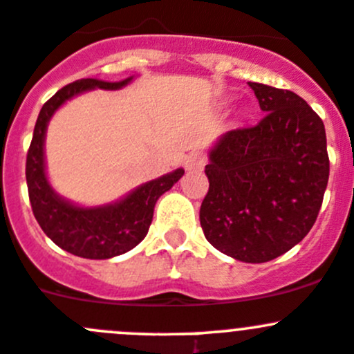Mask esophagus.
Listing matches in <instances>:
<instances>
[{
	"instance_id": "34e87169",
	"label": "esophagus",
	"mask_w": 354,
	"mask_h": 354,
	"mask_svg": "<svg viewBox=\"0 0 354 354\" xmlns=\"http://www.w3.org/2000/svg\"><path fill=\"white\" fill-rule=\"evenodd\" d=\"M205 165H207V156H205L203 151H191L186 156V161H184V167L189 171L203 170Z\"/></svg>"
}]
</instances>
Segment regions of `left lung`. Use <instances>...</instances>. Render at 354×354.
I'll use <instances>...</instances> for the list:
<instances>
[{
  "label": "left lung",
  "instance_id": "8db88e82",
  "mask_svg": "<svg viewBox=\"0 0 354 354\" xmlns=\"http://www.w3.org/2000/svg\"><path fill=\"white\" fill-rule=\"evenodd\" d=\"M264 111L208 153L200 222L212 247L241 262L272 261L315 224L328 183L323 121L290 90L248 83Z\"/></svg>",
  "mask_w": 354,
  "mask_h": 354
}]
</instances>
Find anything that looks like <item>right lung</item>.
I'll return each mask as SVG.
<instances>
[{
	"label": "right lung",
	"mask_w": 354,
	"mask_h": 354,
	"mask_svg": "<svg viewBox=\"0 0 354 354\" xmlns=\"http://www.w3.org/2000/svg\"><path fill=\"white\" fill-rule=\"evenodd\" d=\"M130 82L132 78L114 83L86 78L69 83L43 104L35 124L26 161V180L32 214L43 233L57 247L83 259H111L137 247L149 231L158 198L184 175L183 168H177L160 179L142 184L116 203L92 208L69 203L50 186L45 174L43 146L53 113L74 95L93 88L118 90Z\"/></svg>",
	"instance_id": "obj_1"
}]
</instances>
